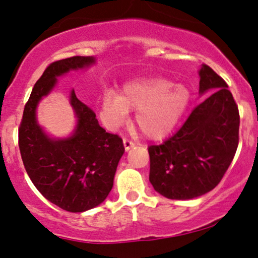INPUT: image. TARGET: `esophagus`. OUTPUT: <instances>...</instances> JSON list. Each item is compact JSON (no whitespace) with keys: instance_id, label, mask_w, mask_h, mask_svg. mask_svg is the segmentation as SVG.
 <instances>
[{"instance_id":"obj_1","label":"esophagus","mask_w":258,"mask_h":258,"mask_svg":"<svg viewBox=\"0 0 258 258\" xmlns=\"http://www.w3.org/2000/svg\"><path fill=\"white\" fill-rule=\"evenodd\" d=\"M123 146H125L126 151H128V150H131L132 148H135L136 144L132 142V140L125 138V139H123Z\"/></svg>"}]
</instances>
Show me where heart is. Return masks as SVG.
<instances>
[{
    "mask_svg": "<svg viewBox=\"0 0 258 258\" xmlns=\"http://www.w3.org/2000/svg\"><path fill=\"white\" fill-rule=\"evenodd\" d=\"M190 102V90L164 77L140 78L127 83L121 95L107 91L103 110L109 122L118 126L125 121L127 110H138L137 125L149 138L169 135L180 122Z\"/></svg>",
    "mask_w": 258,
    "mask_h": 258,
    "instance_id": "heart-1",
    "label": "heart"
}]
</instances>
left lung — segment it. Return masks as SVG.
Returning <instances> with one entry per match:
<instances>
[{"label":"left lung","mask_w":258,"mask_h":258,"mask_svg":"<svg viewBox=\"0 0 258 258\" xmlns=\"http://www.w3.org/2000/svg\"><path fill=\"white\" fill-rule=\"evenodd\" d=\"M199 76L200 95L216 91L195 107L174 136L149 146V180L157 193L174 200H189L216 188L239 140V112L226 82L206 64Z\"/></svg>","instance_id":"8db88e82"}]
</instances>
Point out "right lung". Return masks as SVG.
Segmentation results:
<instances>
[{"mask_svg":"<svg viewBox=\"0 0 258 258\" xmlns=\"http://www.w3.org/2000/svg\"><path fill=\"white\" fill-rule=\"evenodd\" d=\"M94 57L75 56L53 61L34 84L19 128V148L25 169L35 188L48 201L68 212L99 206L112 190L114 175L125 148L119 136L106 132L95 113L70 93L77 123L67 138H51L37 120V107L71 70L87 69Z\"/></svg>","mask_w":258,"mask_h":258,"instance_id":"obj_1","label":"right lung"}]
</instances>
